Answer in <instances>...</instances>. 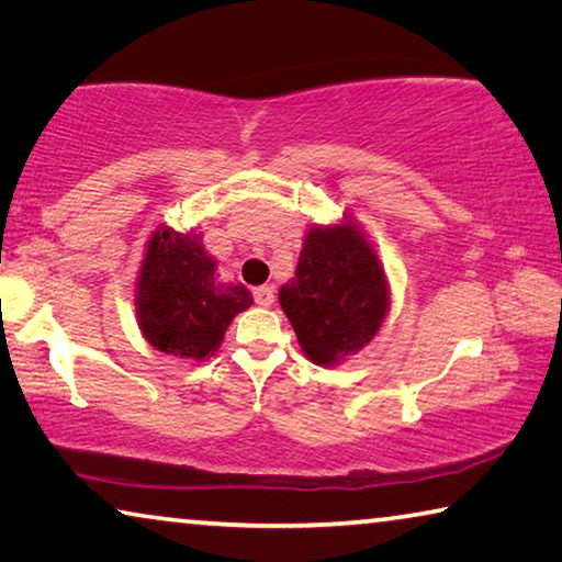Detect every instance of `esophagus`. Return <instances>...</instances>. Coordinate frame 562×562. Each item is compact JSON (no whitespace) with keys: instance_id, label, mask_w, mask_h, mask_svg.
I'll list each match as a JSON object with an SVG mask.
<instances>
[{"instance_id":"esophagus-1","label":"esophagus","mask_w":562,"mask_h":562,"mask_svg":"<svg viewBox=\"0 0 562 562\" xmlns=\"http://www.w3.org/2000/svg\"><path fill=\"white\" fill-rule=\"evenodd\" d=\"M252 294H255V302H258L260 307H272V304H274V290L272 288H258Z\"/></svg>"}]
</instances>
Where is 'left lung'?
<instances>
[{"instance_id": "1", "label": "left lung", "mask_w": 562, "mask_h": 562, "mask_svg": "<svg viewBox=\"0 0 562 562\" xmlns=\"http://www.w3.org/2000/svg\"><path fill=\"white\" fill-rule=\"evenodd\" d=\"M280 304L302 351L319 367H337L374 339L389 312V282L357 223L310 227Z\"/></svg>"}]
</instances>
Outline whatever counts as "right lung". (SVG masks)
<instances>
[{
  "instance_id": "right-lung-1",
  "label": "right lung",
  "mask_w": 562,
  "mask_h": 562,
  "mask_svg": "<svg viewBox=\"0 0 562 562\" xmlns=\"http://www.w3.org/2000/svg\"><path fill=\"white\" fill-rule=\"evenodd\" d=\"M217 262L195 233L160 225L136 282V317L150 347L170 357H213L235 315L252 304L245 284L215 278Z\"/></svg>"
}]
</instances>
